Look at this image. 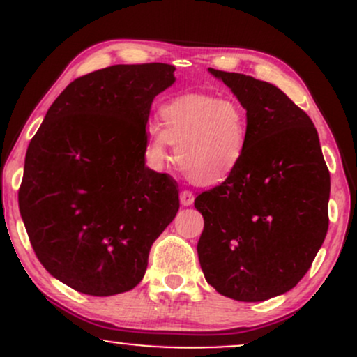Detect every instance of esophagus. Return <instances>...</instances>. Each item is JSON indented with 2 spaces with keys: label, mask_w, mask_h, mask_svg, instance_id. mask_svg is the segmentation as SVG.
Instances as JSON below:
<instances>
[{
  "label": "esophagus",
  "mask_w": 357,
  "mask_h": 357,
  "mask_svg": "<svg viewBox=\"0 0 357 357\" xmlns=\"http://www.w3.org/2000/svg\"><path fill=\"white\" fill-rule=\"evenodd\" d=\"M179 202H181L183 206H191V204L195 203V195H192L191 191L183 190L179 192Z\"/></svg>",
  "instance_id": "esophagus-1"
}]
</instances>
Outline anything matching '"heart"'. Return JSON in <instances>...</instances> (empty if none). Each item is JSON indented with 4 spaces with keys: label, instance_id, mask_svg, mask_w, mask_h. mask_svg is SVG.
Instances as JSON below:
<instances>
[{
    "label": "heart",
    "instance_id": "1",
    "mask_svg": "<svg viewBox=\"0 0 357 357\" xmlns=\"http://www.w3.org/2000/svg\"><path fill=\"white\" fill-rule=\"evenodd\" d=\"M174 162L196 186H216L238 169L248 146V112L235 97L184 93L159 109V126H147L146 154L155 166Z\"/></svg>",
    "mask_w": 357,
    "mask_h": 357
}]
</instances>
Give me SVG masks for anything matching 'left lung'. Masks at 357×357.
I'll list each match as a JSON object with an SVG mask.
<instances>
[{
	"mask_svg": "<svg viewBox=\"0 0 357 357\" xmlns=\"http://www.w3.org/2000/svg\"><path fill=\"white\" fill-rule=\"evenodd\" d=\"M248 112V146L227 181L196 196L198 257L221 296L267 301L294 289L329 228L331 176L310 117L268 82L210 68Z\"/></svg>",
	"mask_w": 357,
	"mask_h": 357,
	"instance_id": "8db88e82",
	"label": "left lung"
}]
</instances>
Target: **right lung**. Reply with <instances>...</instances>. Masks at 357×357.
<instances>
[{
  "label": "right lung",
  "mask_w": 357,
  "mask_h": 357,
  "mask_svg": "<svg viewBox=\"0 0 357 357\" xmlns=\"http://www.w3.org/2000/svg\"><path fill=\"white\" fill-rule=\"evenodd\" d=\"M174 65H112L79 77L28 146L18 191L35 255L87 296L134 289L179 210L176 181L146 167V124Z\"/></svg>",
  "instance_id": "obj_1"
}]
</instances>
